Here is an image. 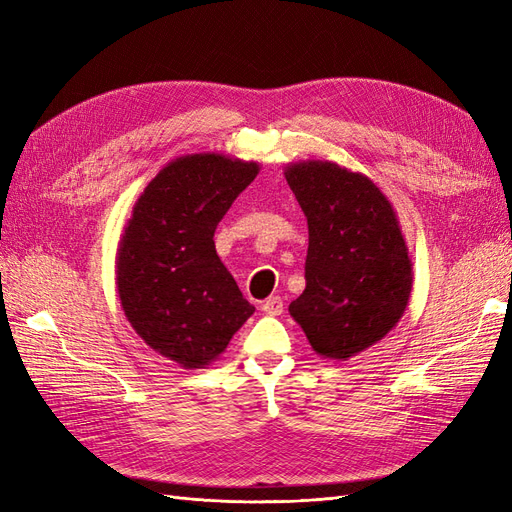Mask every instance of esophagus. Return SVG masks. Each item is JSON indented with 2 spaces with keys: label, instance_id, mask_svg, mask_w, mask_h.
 <instances>
[{
  "label": "esophagus",
  "instance_id": "obj_1",
  "mask_svg": "<svg viewBox=\"0 0 512 512\" xmlns=\"http://www.w3.org/2000/svg\"><path fill=\"white\" fill-rule=\"evenodd\" d=\"M262 312L269 316H280L284 312V301L282 297H269L267 301H262Z\"/></svg>",
  "mask_w": 512,
  "mask_h": 512
}]
</instances>
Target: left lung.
Listing matches in <instances>:
<instances>
[{
    "label": "left lung",
    "mask_w": 512,
    "mask_h": 512,
    "mask_svg": "<svg viewBox=\"0 0 512 512\" xmlns=\"http://www.w3.org/2000/svg\"><path fill=\"white\" fill-rule=\"evenodd\" d=\"M307 218L305 290L288 312L322 359L348 361L404 316L412 260L391 200L363 173L331 160L286 164Z\"/></svg>",
    "instance_id": "obj_1"
}]
</instances>
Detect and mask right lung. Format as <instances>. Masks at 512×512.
I'll use <instances>...</instances> for the list:
<instances>
[{"mask_svg":"<svg viewBox=\"0 0 512 512\" xmlns=\"http://www.w3.org/2000/svg\"><path fill=\"white\" fill-rule=\"evenodd\" d=\"M224 153L170 160L136 198L123 226L115 284L132 329L183 369H205L256 307L215 252L213 232L258 175Z\"/></svg>","mask_w":512,"mask_h":512,"instance_id":"add662e5","label":"right lung"}]
</instances>
